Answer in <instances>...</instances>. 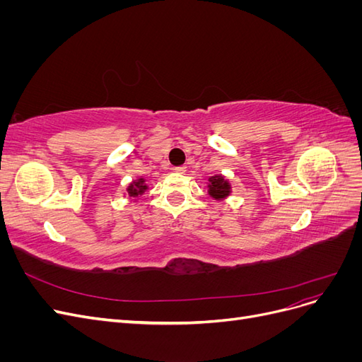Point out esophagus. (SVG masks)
<instances>
[{
	"instance_id": "esophagus-1",
	"label": "esophagus",
	"mask_w": 362,
	"mask_h": 362,
	"mask_svg": "<svg viewBox=\"0 0 362 362\" xmlns=\"http://www.w3.org/2000/svg\"><path fill=\"white\" fill-rule=\"evenodd\" d=\"M185 170H187V168H185V166H177V168H173V172H177V173H185Z\"/></svg>"
}]
</instances>
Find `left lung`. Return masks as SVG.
<instances>
[{"label":"left lung","instance_id":"8db88e82","mask_svg":"<svg viewBox=\"0 0 362 362\" xmlns=\"http://www.w3.org/2000/svg\"><path fill=\"white\" fill-rule=\"evenodd\" d=\"M210 184H208V193L213 196L214 199L221 201L225 199L231 193V185L222 177V175H214V177L208 178Z\"/></svg>","mask_w":362,"mask_h":362}]
</instances>
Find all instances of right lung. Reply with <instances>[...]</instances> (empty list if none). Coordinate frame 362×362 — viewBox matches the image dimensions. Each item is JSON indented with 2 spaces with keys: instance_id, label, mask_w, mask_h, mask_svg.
<instances>
[{
  "instance_id": "1",
  "label": "right lung",
  "mask_w": 362,
  "mask_h": 362,
  "mask_svg": "<svg viewBox=\"0 0 362 362\" xmlns=\"http://www.w3.org/2000/svg\"><path fill=\"white\" fill-rule=\"evenodd\" d=\"M148 189V185L145 184V180L144 178H139L137 181H133L129 185H128V194L131 196V198H137V196L144 194V192Z\"/></svg>"
}]
</instances>
